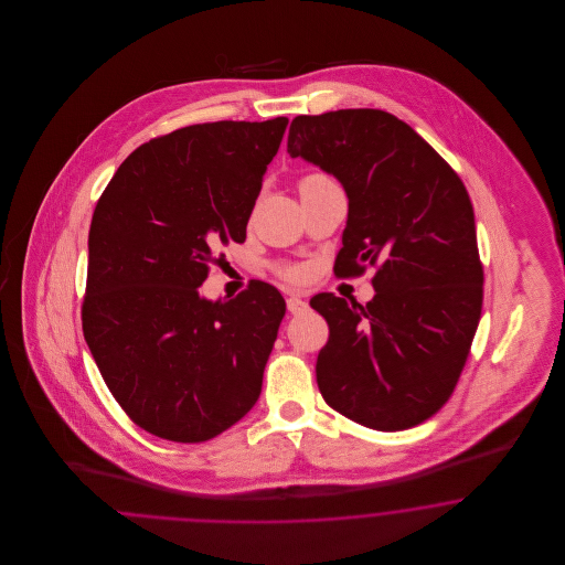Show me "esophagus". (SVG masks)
<instances>
[{"mask_svg": "<svg viewBox=\"0 0 565 565\" xmlns=\"http://www.w3.org/2000/svg\"><path fill=\"white\" fill-rule=\"evenodd\" d=\"M286 307H288V311H290L292 316H300V313H305V311L309 309L307 300H302L300 296H288V298H286Z\"/></svg>", "mask_w": 565, "mask_h": 565, "instance_id": "34e87169", "label": "esophagus"}]
</instances>
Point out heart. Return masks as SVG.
<instances>
[{
	"mask_svg": "<svg viewBox=\"0 0 565 565\" xmlns=\"http://www.w3.org/2000/svg\"><path fill=\"white\" fill-rule=\"evenodd\" d=\"M320 182H330V178L323 173H309L298 182V189L309 186V184H320ZM273 270L277 277H281L288 284H302L309 279V270L305 269L302 265H295V263H277V265H273Z\"/></svg>",
	"mask_w": 565,
	"mask_h": 565,
	"instance_id": "heart-1",
	"label": "heart"
}]
</instances>
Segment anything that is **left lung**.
Wrapping results in <instances>:
<instances>
[{
    "label": "left lung",
    "mask_w": 565,
    "mask_h": 565,
    "mask_svg": "<svg viewBox=\"0 0 565 565\" xmlns=\"http://www.w3.org/2000/svg\"><path fill=\"white\" fill-rule=\"evenodd\" d=\"M288 154L332 173L350 214L334 273L376 267L366 307L322 292L323 401L381 431L430 419L456 390L483 307L475 210L451 164L383 109L296 116Z\"/></svg>",
    "instance_id": "left-lung-1"
}]
</instances>
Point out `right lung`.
<instances>
[{
    "mask_svg": "<svg viewBox=\"0 0 565 565\" xmlns=\"http://www.w3.org/2000/svg\"><path fill=\"white\" fill-rule=\"evenodd\" d=\"M288 118L203 122L141 143L93 212L82 330L131 422L203 443L256 404L286 300L249 281L233 300L199 286L245 226Z\"/></svg>",
    "mask_w": 565,
    "mask_h": 565,
    "instance_id": "right-lung-1",
    "label": "right lung"
}]
</instances>
